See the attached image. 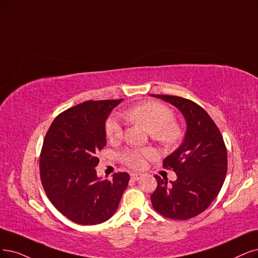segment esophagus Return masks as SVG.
I'll use <instances>...</instances> for the list:
<instances>
[{
  "label": "esophagus",
  "instance_id": "1",
  "mask_svg": "<svg viewBox=\"0 0 258 258\" xmlns=\"http://www.w3.org/2000/svg\"><path fill=\"white\" fill-rule=\"evenodd\" d=\"M141 175L142 174H140V173H131V178L133 180H138L141 178Z\"/></svg>",
  "mask_w": 258,
  "mask_h": 258
}]
</instances>
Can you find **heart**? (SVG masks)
<instances>
[{
    "label": "heart",
    "mask_w": 258,
    "mask_h": 258,
    "mask_svg": "<svg viewBox=\"0 0 258 258\" xmlns=\"http://www.w3.org/2000/svg\"><path fill=\"white\" fill-rule=\"evenodd\" d=\"M125 116L141 124L154 138L164 145H173L180 136L178 126L173 124V112L166 105L149 101L128 109ZM106 137L111 142H118L123 136V128L117 116H111L105 123ZM155 153L150 149H131L123 151L120 158L126 166L140 169L144 167L147 160L153 158Z\"/></svg>",
    "instance_id": "1"
}]
</instances>
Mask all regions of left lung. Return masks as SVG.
Here are the masks:
<instances>
[{"mask_svg": "<svg viewBox=\"0 0 258 258\" xmlns=\"http://www.w3.org/2000/svg\"><path fill=\"white\" fill-rule=\"evenodd\" d=\"M175 106L185 118V138L164 160L172 168L174 182L155 175L157 188L151 196L153 208L170 219L187 220L213 203L227 171V152L220 131L209 114L192 101L166 94H150Z\"/></svg>", "mask_w": 258, "mask_h": 258, "instance_id": "left-lung-1", "label": "left lung"}]
</instances>
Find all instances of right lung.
I'll return each mask as SVG.
<instances>
[{"mask_svg": "<svg viewBox=\"0 0 258 258\" xmlns=\"http://www.w3.org/2000/svg\"><path fill=\"white\" fill-rule=\"evenodd\" d=\"M123 101H87L62 111L52 122L40 154V178L52 204L71 221L94 225L117 212L130 174L111 180L97 175L98 153L106 146L105 122Z\"/></svg>", "mask_w": 258, "mask_h": 258, "instance_id": "1", "label": "right lung"}]
</instances>
